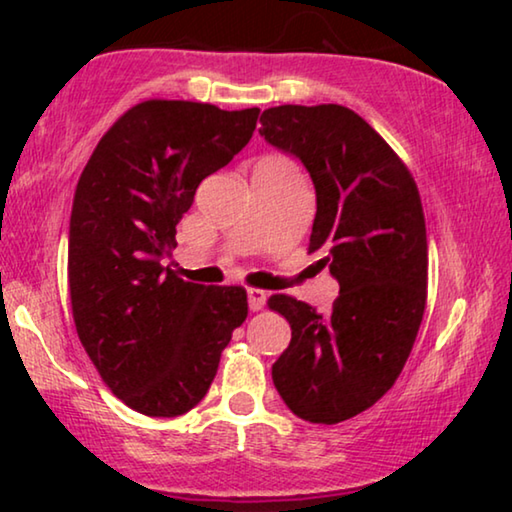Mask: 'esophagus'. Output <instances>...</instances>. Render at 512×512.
Listing matches in <instances>:
<instances>
[{
  "instance_id": "obj_1",
  "label": "esophagus",
  "mask_w": 512,
  "mask_h": 512,
  "mask_svg": "<svg viewBox=\"0 0 512 512\" xmlns=\"http://www.w3.org/2000/svg\"><path fill=\"white\" fill-rule=\"evenodd\" d=\"M247 298H249V310L251 312H258L265 307V300H268V293L263 289H249L247 291Z\"/></svg>"
}]
</instances>
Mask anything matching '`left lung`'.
<instances>
[{
  "mask_svg": "<svg viewBox=\"0 0 512 512\" xmlns=\"http://www.w3.org/2000/svg\"><path fill=\"white\" fill-rule=\"evenodd\" d=\"M258 132L310 172L317 216L307 254L340 284L326 314L270 296L291 326L272 382L305 422H345L394 387L415 345L429 284L422 198L398 153L340 104L270 107Z\"/></svg>",
  "mask_w": 512,
  "mask_h": 512,
  "instance_id": "obj_1",
  "label": "left lung"
}]
</instances>
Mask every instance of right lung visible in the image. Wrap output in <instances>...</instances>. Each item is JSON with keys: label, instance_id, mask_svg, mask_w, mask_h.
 Here are the masks:
<instances>
[{"label": "right lung", "instance_id": "obj_1", "mask_svg": "<svg viewBox=\"0 0 512 512\" xmlns=\"http://www.w3.org/2000/svg\"><path fill=\"white\" fill-rule=\"evenodd\" d=\"M258 114L139 102L104 132L76 184L67 254L76 333L111 394L146 417L195 408L247 319L242 286L184 282L163 258L200 181L247 146Z\"/></svg>", "mask_w": 512, "mask_h": 512}]
</instances>
